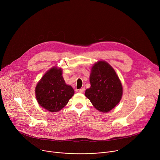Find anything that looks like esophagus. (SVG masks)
I'll return each mask as SVG.
<instances>
[{"label":"esophagus","mask_w":160,"mask_h":160,"mask_svg":"<svg viewBox=\"0 0 160 160\" xmlns=\"http://www.w3.org/2000/svg\"><path fill=\"white\" fill-rule=\"evenodd\" d=\"M84 91H85V88H80V89L79 90V92H80V93H83Z\"/></svg>","instance_id":"1"}]
</instances>
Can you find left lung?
I'll list each match as a JSON object with an SVG mask.
<instances>
[{
    "instance_id": "1",
    "label": "left lung",
    "mask_w": 160,
    "mask_h": 160,
    "mask_svg": "<svg viewBox=\"0 0 160 160\" xmlns=\"http://www.w3.org/2000/svg\"><path fill=\"white\" fill-rule=\"evenodd\" d=\"M90 87L85 96L99 111L107 112L120 101L123 88L115 71L111 65L99 61L92 67L90 75Z\"/></svg>"
}]
</instances>
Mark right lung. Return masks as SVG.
<instances>
[{
  "mask_svg": "<svg viewBox=\"0 0 160 160\" xmlns=\"http://www.w3.org/2000/svg\"><path fill=\"white\" fill-rule=\"evenodd\" d=\"M61 68H52L38 82L35 95L38 103L50 112L62 109L72 98L73 88L66 84Z\"/></svg>",
  "mask_w": 160,
  "mask_h": 160,
  "instance_id": "add662e5",
  "label": "right lung"
}]
</instances>
